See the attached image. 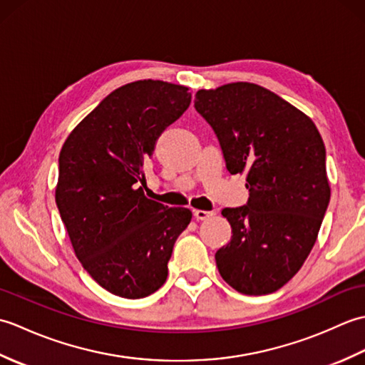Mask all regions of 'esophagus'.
<instances>
[{"mask_svg":"<svg viewBox=\"0 0 365 365\" xmlns=\"http://www.w3.org/2000/svg\"><path fill=\"white\" fill-rule=\"evenodd\" d=\"M192 215H195V218H196L197 221H204V220L212 218V216L215 215V212H208V210H192Z\"/></svg>","mask_w":365,"mask_h":365,"instance_id":"34e87169","label":"esophagus"}]
</instances>
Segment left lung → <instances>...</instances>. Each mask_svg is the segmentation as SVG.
Segmentation results:
<instances>
[{"label": "left lung", "instance_id": "left-lung-1", "mask_svg": "<svg viewBox=\"0 0 365 365\" xmlns=\"http://www.w3.org/2000/svg\"><path fill=\"white\" fill-rule=\"evenodd\" d=\"M195 108L218 138L229 173H245L250 190L246 205L222 208L232 238L216 251V267L240 293H273L298 273L327 213L323 139L304 113L254 83L200 89Z\"/></svg>", "mask_w": 365, "mask_h": 365}]
</instances>
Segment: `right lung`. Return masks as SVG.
I'll return each instance as SVG.
<instances>
[{
	"mask_svg": "<svg viewBox=\"0 0 365 365\" xmlns=\"http://www.w3.org/2000/svg\"><path fill=\"white\" fill-rule=\"evenodd\" d=\"M188 88L160 80L113 91L59 153L56 205L73 251L94 281L120 298L149 297L188 227V208L144 196V163L163 131L188 110Z\"/></svg>",
	"mask_w": 365,
	"mask_h": 365,
	"instance_id": "obj_1",
	"label": "right lung"
}]
</instances>
